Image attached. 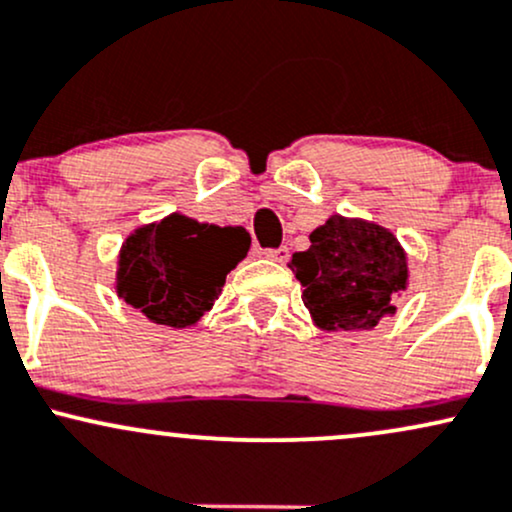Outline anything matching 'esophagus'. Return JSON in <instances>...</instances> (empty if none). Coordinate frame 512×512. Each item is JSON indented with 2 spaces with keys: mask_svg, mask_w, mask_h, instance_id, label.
Segmentation results:
<instances>
[{
  "mask_svg": "<svg viewBox=\"0 0 512 512\" xmlns=\"http://www.w3.org/2000/svg\"><path fill=\"white\" fill-rule=\"evenodd\" d=\"M263 256H266L268 261L285 263V261H287V256H290V251H287L285 246H280V249H266V251H263Z\"/></svg>",
  "mask_w": 512,
  "mask_h": 512,
  "instance_id": "34e87169",
  "label": "esophagus"
}]
</instances>
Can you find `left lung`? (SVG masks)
I'll use <instances>...</instances> for the list:
<instances>
[{"mask_svg": "<svg viewBox=\"0 0 512 512\" xmlns=\"http://www.w3.org/2000/svg\"><path fill=\"white\" fill-rule=\"evenodd\" d=\"M309 249L287 263L321 331H370L394 317L409 287V254L387 227L331 215L309 234Z\"/></svg>", "mask_w": 512, "mask_h": 512, "instance_id": "left-lung-1", "label": "left lung"}]
</instances>
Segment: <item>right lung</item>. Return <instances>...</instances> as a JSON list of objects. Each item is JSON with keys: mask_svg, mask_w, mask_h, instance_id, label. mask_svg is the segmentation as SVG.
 <instances>
[{"mask_svg": "<svg viewBox=\"0 0 512 512\" xmlns=\"http://www.w3.org/2000/svg\"><path fill=\"white\" fill-rule=\"evenodd\" d=\"M249 246L244 227H217L171 212L132 229L123 241L116 295L152 324L188 329L210 312Z\"/></svg>", "mask_w": 512, "mask_h": 512, "instance_id": "add662e5", "label": "right lung"}]
</instances>
